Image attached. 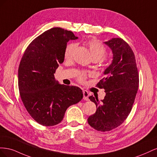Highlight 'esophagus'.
I'll list each match as a JSON object with an SVG mask.
<instances>
[{
    "instance_id": "obj_1",
    "label": "esophagus",
    "mask_w": 157,
    "mask_h": 157,
    "mask_svg": "<svg viewBox=\"0 0 157 157\" xmlns=\"http://www.w3.org/2000/svg\"><path fill=\"white\" fill-rule=\"evenodd\" d=\"M89 93L88 91H86V90H83V99H84V100L86 101H88L89 100Z\"/></svg>"
}]
</instances>
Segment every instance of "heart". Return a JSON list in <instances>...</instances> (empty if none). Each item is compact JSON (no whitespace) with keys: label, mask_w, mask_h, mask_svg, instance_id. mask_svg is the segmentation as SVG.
I'll list each match as a JSON object with an SVG mask.
<instances>
[{"label":"heart","mask_w":157,"mask_h":157,"mask_svg":"<svg viewBox=\"0 0 157 157\" xmlns=\"http://www.w3.org/2000/svg\"><path fill=\"white\" fill-rule=\"evenodd\" d=\"M86 44L90 51V53L92 54L93 59H100L106 54V48L99 40L95 39L90 40L87 41ZM76 46L77 45H76L75 43H71L66 46L64 51V58L65 59H70L72 58L75 50L76 48ZM89 75H90L89 71H81L78 74L77 79L79 82H83Z\"/></svg>","instance_id":"b5f03b06"}]
</instances>
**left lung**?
<instances>
[{
  "label": "left lung",
  "instance_id": "left-lung-1",
  "mask_svg": "<svg viewBox=\"0 0 157 157\" xmlns=\"http://www.w3.org/2000/svg\"><path fill=\"white\" fill-rule=\"evenodd\" d=\"M105 43L113 54L112 63L104 71L96 86L105 90V98L90 96L97 110L88 118L95 130L108 132L122 124L132 109L139 87V73L131 47L121 38H113Z\"/></svg>",
  "mask_w": 157,
  "mask_h": 157
}]
</instances>
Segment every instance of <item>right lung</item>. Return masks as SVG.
I'll return each instance as SVG.
<instances>
[{
    "instance_id": "right-lung-1",
    "label": "right lung",
    "mask_w": 157,
    "mask_h": 157,
    "mask_svg": "<svg viewBox=\"0 0 157 157\" xmlns=\"http://www.w3.org/2000/svg\"><path fill=\"white\" fill-rule=\"evenodd\" d=\"M73 33L54 27L42 33L27 46L18 69V88L26 110L39 124H59L67 109L83 97L82 90L60 84L54 74L64 61V51Z\"/></svg>"
}]
</instances>
